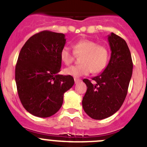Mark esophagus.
<instances>
[{
    "instance_id": "esophagus-1",
    "label": "esophagus",
    "mask_w": 147,
    "mask_h": 147,
    "mask_svg": "<svg viewBox=\"0 0 147 147\" xmlns=\"http://www.w3.org/2000/svg\"><path fill=\"white\" fill-rule=\"evenodd\" d=\"M81 81V79H79V78H75V83L76 84H78V83H80Z\"/></svg>"
}]
</instances>
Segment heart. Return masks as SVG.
I'll use <instances>...</instances> for the list:
<instances>
[{"label": "heart", "instance_id": "obj_1", "mask_svg": "<svg viewBox=\"0 0 147 147\" xmlns=\"http://www.w3.org/2000/svg\"><path fill=\"white\" fill-rule=\"evenodd\" d=\"M73 52L69 48L64 47L60 52V58L64 64L69 65L75 59V55L80 56V65L72 66L65 69V75L74 78L93 73H100L107 67L109 61V53L107 47L98 44L96 41L90 39H81L72 44Z\"/></svg>", "mask_w": 147, "mask_h": 147}]
</instances>
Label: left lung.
<instances>
[{
	"label": "left lung",
	"mask_w": 147,
	"mask_h": 147,
	"mask_svg": "<svg viewBox=\"0 0 147 147\" xmlns=\"http://www.w3.org/2000/svg\"><path fill=\"white\" fill-rule=\"evenodd\" d=\"M111 58L104 72L92 78L84 79L86 85L82 106L86 114L95 120H102L115 114L127 95L132 75V56L127 43L118 35L108 36Z\"/></svg>",
	"instance_id": "obj_1"
}]
</instances>
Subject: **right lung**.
<instances>
[{"label":"right lung","instance_id":"add662e5","mask_svg":"<svg viewBox=\"0 0 147 147\" xmlns=\"http://www.w3.org/2000/svg\"><path fill=\"white\" fill-rule=\"evenodd\" d=\"M63 33L42 31L29 38L19 53L15 82L23 107L33 115L48 118L63 104V94L74 85L70 75H59Z\"/></svg>","mask_w":147,"mask_h":147}]
</instances>
